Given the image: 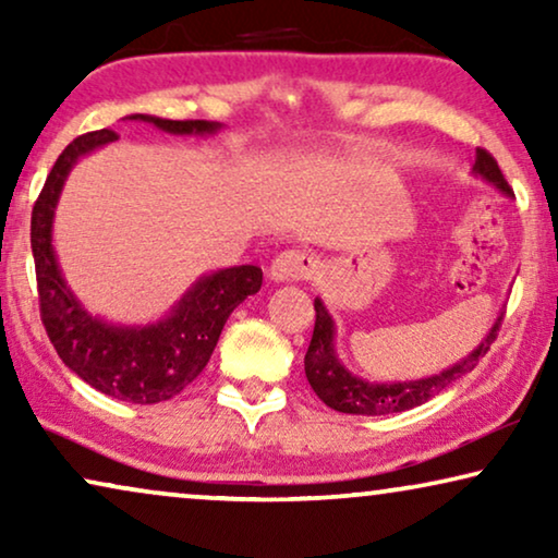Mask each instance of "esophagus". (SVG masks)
Masks as SVG:
<instances>
[{
  "mask_svg": "<svg viewBox=\"0 0 558 558\" xmlns=\"http://www.w3.org/2000/svg\"><path fill=\"white\" fill-rule=\"evenodd\" d=\"M317 269L315 256L307 254V251L300 248H289L281 251V254L271 262V279L277 281H304L310 279Z\"/></svg>",
  "mask_w": 558,
  "mask_h": 558,
  "instance_id": "1",
  "label": "esophagus"
}]
</instances>
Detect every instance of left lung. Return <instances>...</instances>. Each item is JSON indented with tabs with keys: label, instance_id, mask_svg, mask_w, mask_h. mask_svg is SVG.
I'll list each match as a JSON object with an SVG mask.
<instances>
[{
	"label": "left lung",
	"instance_id": "left-lung-1",
	"mask_svg": "<svg viewBox=\"0 0 558 558\" xmlns=\"http://www.w3.org/2000/svg\"><path fill=\"white\" fill-rule=\"evenodd\" d=\"M475 172L483 174L485 180H490L493 185H498L506 195H513L508 180L502 178L498 162L487 149L477 147L475 157ZM502 325V317L493 325V330L487 332L485 342H480L475 353L464 357L462 363L452 365V368L439 373V376L414 380V384H368L361 380L342 368L338 355L332 348V319L327 315L325 304L315 300V332H312L307 355H304V373L312 391L319 396V401H325L327 407L342 414H355V416H384L396 414V411H407L414 407H422L429 399H434L439 391H445L449 384H454L457 378H462L464 373H470L480 363L490 345L498 338Z\"/></svg>",
	"mask_w": 558,
	"mask_h": 558
}]
</instances>
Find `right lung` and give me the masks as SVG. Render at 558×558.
<instances>
[{
	"mask_svg": "<svg viewBox=\"0 0 558 558\" xmlns=\"http://www.w3.org/2000/svg\"><path fill=\"white\" fill-rule=\"evenodd\" d=\"M132 119L147 121L172 134H203L218 129V124L203 119L178 121L144 113H134ZM113 140H119V134L111 129L75 136L60 151L33 205L29 243L35 256L40 319L60 361L96 391L129 403H162L185 391L201 376L228 315L248 294L262 289L264 274L258 266L246 264L203 277L182 296L170 317L142 330L111 327L86 315L60 277L52 254V210L75 159Z\"/></svg>",
	"mask_w": 558,
	"mask_h": 558,
	"instance_id": "add662e5",
	"label": "right lung"
}]
</instances>
